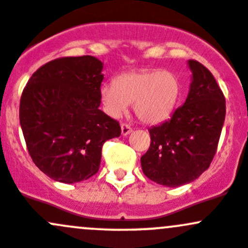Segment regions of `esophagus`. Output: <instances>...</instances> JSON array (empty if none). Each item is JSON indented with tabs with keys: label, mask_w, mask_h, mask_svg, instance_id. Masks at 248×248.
Listing matches in <instances>:
<instances>
[{
	"label": "esophagus",
	"mask_w": 248,
	"mask_h": 248,
	"mask_svg": "<svg viewBox=\"0 0 248 248\" xmlns=\"http://www.w3.org/2000/svg\"><path fill=\"white\" fill-rule=\"evenodd\" d=\"M131 131H132V127L130 126L129 124H125V123L122 124V135H123V136H127Z\"/></svg>",
	"instance_id": "34e87169"
}]
</instances>
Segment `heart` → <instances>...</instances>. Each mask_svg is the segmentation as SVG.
Masks as SVG:
<instances>
[{"label": "heart", "mask_w": 248, "mask_h": 248, "mask_svg": "<svg viewBox=\"0 0 248 248\" xmlns=\"http://www.w3.org/2000/svg\"><path fill=\"white\" fill-rule=\"evenodd\" d=\"M181 83L175 73L165 69H142L121 74L113 85L100 88V99L109 116L121 117L132 103L137 118L156 124L172 114L179 101Z\"/></svg>", "instance_id": "1"}]
</instances>
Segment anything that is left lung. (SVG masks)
Returning a JSON list of instances; mask_svg holds the SVG:
<instances>
[{
  "label": "left lung",
  "instance_id": "obj_1",
  "mask_svg": "<svg viewBox=\"0 0 248 248\" xmlns=\"http://www.w3.org/2000/svg\"><path fill=\"white\" fill-rule=\"evenodd\" d=\"M187 64L192 81L185 104L150 127V147L141 157L145 177L167 187L191 183L208 170L226 118V100L213 74L197 61Z\"/></svg>",
  "mask_w": 248,
  "mask_h": 248
}]
</instances>
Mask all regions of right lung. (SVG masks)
Wrapping results in <instances>:
<instances>
[{
	"mask_svg": "<svg viewBox=\"0 0 248 248\" xmlns=\"http://www.w3.org/2000/svg\"><path fill=\"white\" fill-rule=\"evenodd\" d=\"M104 64L93 56L62 57L31 76L20 100V125L33 162L51 179L87 180L99 170L101 148L121 125L100 106Z\"/></svg>",
	"mask_w": 248,
	"mask_h": 248,
	"instance_id": "add662e5",
	"label": "right lung"
}]
</instances>
